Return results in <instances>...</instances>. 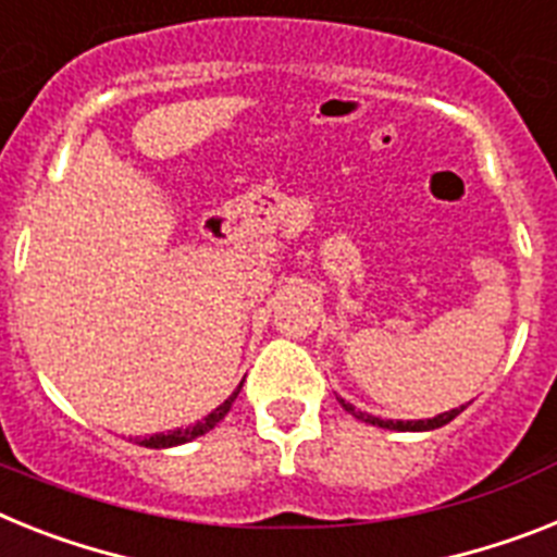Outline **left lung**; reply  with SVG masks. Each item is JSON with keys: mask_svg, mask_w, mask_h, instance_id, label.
<instances>
[{"mask_svg": "<svg viewBox=\"0 0 557 557\" xmlns=\"http://www.w3.org/2000/svg\"><path fill=\"white\" fill-rule=\"evenodd\" d=\"M339 405H343V408L348 410V413L357 416V419H362V422L376 424V428H387V430H436V428H442V424L453 422V419H456V416H459L461 410H465V408L447 410V413L433 416V419H428V422H424V419H419V422H394V419H380V416L362 413V410H357V408H354V405H348V401H345V399H339Z\"/></svg>", "mask_w": 557, "mask_h": 557, "instance_id": "left-lung-1", "label": "left lung"}]
</instances>
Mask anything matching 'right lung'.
Returning <instances> with one entry per match:
<instances>
[{
    "label": "right lung",
    "mask_w": 557,
    "mask_h": 557,
    "mask_svg": "<svg viewBox=\"0 0 557 557\" xmlns=\"http://www.w3.org/2000/svg\"><path fill=\"white\" fill-rule=\"evenodd\" d=\"M240 387H237L235 394L228 396L226 401H223L221 408H214L212 413H209L207 419H200L198 424H191V428H184V430H170V433H156V436L144 438L141 445L144 447H152V450H158V447H175V445H184V442H191V438L203 436V433H209V430H212L214 424L221 422L223 416L228 413V408H232V401H235L237 394H240Z\"/></svg>",
    "instance_id": "add662e5"
}]
</instances>
